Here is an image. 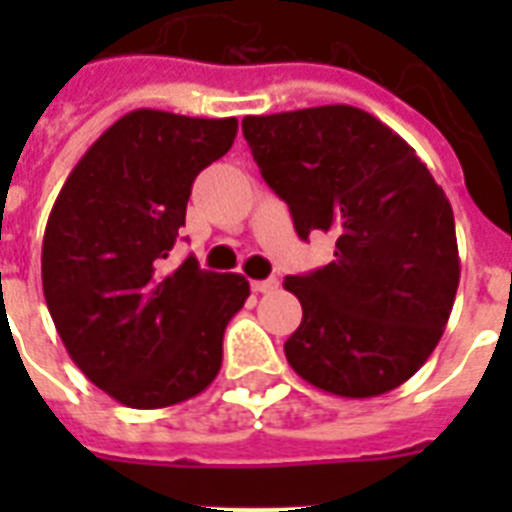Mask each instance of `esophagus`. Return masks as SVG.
I'll return each mask as SVG.
<instances>
[{
  "label": "esophagus",
  "mask_w": 512,
  "mask_h": 512,
  "mask_svg": "<svg viewBox=\"0 0 512 512\" xmlns=\"http://www.w3.org/2000/svg\"><path fill=\"white\" fill-rule=\"evenodd\" d=\"M273 289H279V279H260V281H252V292H273Z\"/></svg>",
  "instance_id": "34e87169"
}]
</instances>
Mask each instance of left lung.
I'll return each mask as SVG.
<instances>
[{
    "label": "left lung",
    "instance_id": "1",
    "mask_svg": "<svg viewBox=\"0 0 512 512\" xmlns=\"http://www.w3.org/2000/svg\"><path fill=\"white\" fill-rule=\"evenodd\" d=\"M241 130L297 236L337 239L332 263L284 279L303 305L284 342L289 366L335 396L398 388L444 335L460 284L444 188L404 138L361 108L244 116Z\"/></svg>",
    "mask_w": 512,
    "mask_h": 512
}]
</instances>
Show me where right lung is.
Here are the masks:
<instances>
[{
    "instance_id": "right-lung-1",
    "label": "right lung",
    "mask_w": 512,
    "mask_h": 512,
    "mask_svg": "<svg viewBox=\"0 0 512 512\" xmlns=\"http://www.w3.org/2000/svg\"><path fill=\"white\" fill-rule=\"evenodd\" d=\"M236 119L138 108L79 159L44 228L42 287L68 356L132 409L199 396L223 364L228 321L249 297L239 273L164 260L191 185L233 146Z\"/></svg>"
}]
</instances>
